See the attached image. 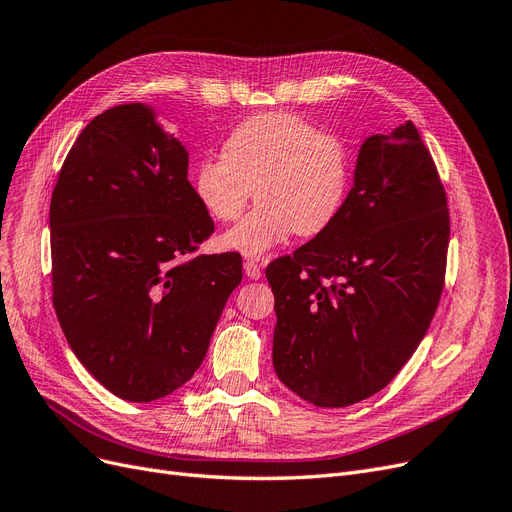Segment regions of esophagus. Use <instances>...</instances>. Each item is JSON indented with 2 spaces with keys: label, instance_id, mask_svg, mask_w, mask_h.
<instances>
[{
  "label": "esophagus",
  "instance_id": "1",
  "mask_svg": "<svg viewBox=\"0 0 512 512\" xmlns=\"http://www.w3.org/2000/svg\"><path fill=\"white\" fill-rule=\"evenodd\" d=\"M244 274H247V278H251V280H259V278H261V268H259V263H257V261H253V259L244 261Z\"/></svg>",
  "mask_w": 512,
  "mask_h": 512
}]
</instances>
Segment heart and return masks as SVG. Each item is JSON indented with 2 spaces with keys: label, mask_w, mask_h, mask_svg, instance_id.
<instances>
[{
  "label": "heart",
  "mask_w": 512,
  "mask_h": 512,
  "mask_svg": "<svg viewBox=\"0 0 512 512\" xmlns=\"http://www.w3.org/2000/svg\"><path fill=\"white\" fill-rule=\"evenodd\" d=\"M351 152L337 133L291 113H263L236 125L224 154H205L194 194L219 221L236 219L253 188L259 207L221 236V247L263 257L293 236L324 232L343 209Z\"/></svg>",
  "instance_id": "b5f03b06"
}]
</instances>
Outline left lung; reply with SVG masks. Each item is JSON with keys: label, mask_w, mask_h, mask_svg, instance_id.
Instances as JSON below:
<instances>
[{"label": "left lung", "mask_w": 512, "mask_h": 512, "mask_svg": "<svg viewBox=\"0 0 512 512\" xmlns=\"http://www.w3.org/2000/svg\"><path fill=\"white\" fill-rule=\"evenodd\" d=\"M448 242L446 192L412 121L366 138L337 219L265 270L278 379L318 408L387 387L435 316Z\"/></svg>", "instance_id": "left-lung-1"}]
</instances>
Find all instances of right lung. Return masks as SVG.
Returning <instances> with one entry per match:
<instances>
[{
	"mask_svg": "<svg viewBox=\"0 0 512 512\" xmlns=\"http://www.w3.org/2000/svg\"><path fill=\"white\" fill-rule=\"evenodd\" d=\"M52 301L66 341L98 383L154 402L188 383L242 280L238 253L192 255L213 219L188 182V150L154 108L92 119L50 203Z\"/></svg>",
	"mask_w": 512,
	"mask_h": 512,
	"instance_id": "add662e5",
	"label": "right lung"
}]
</instances>
